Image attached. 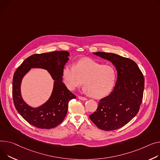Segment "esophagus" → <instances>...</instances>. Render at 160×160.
I'll return each instance as SVG.
<instances>
[{
    "label": "esophagus",
    "mask_w": 160,
    "mask_h": 160,
    "mask_svg": "<svg viewBox=\"0 0 160 160\" xmlns=\"http://www.w3.org/2000/svg\"><path fill=\"white\" fill-rule=\"evenodd\" d=\"M78 98L80 100H83V101H86V100H88L86 98L83 97H80V96H79V97H78Z\"/></svg>",
    "instance_id": "esophagus-1"
}]
</instances>
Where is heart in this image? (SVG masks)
<instances>
[{"label":"heart","mask_w":160,"mask_h":160,"mask_svg":"<svg viewBox=\"0 0 160 160\" xmlns=\"http://www.w3.org/2000/svg\"><path fill=\"white\" fill-rule=\"evenodd\" d=\"M62 77L68 89H76L83 82L85 92L93 98H102L112 91L117 74L112 66L85 58L76 62L73 66L63 68Z\"/></svg>","instance_id":"1"}]
</instances>
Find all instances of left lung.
Wrapping results in <instances>:
<instances>
[{
  "label": "left lung",
  "mask_w": 160,
  "mask_h": 160,
  "mask_svg": "<svg viewBox=\"0 0 160 160\" xmlns=\"http://www.w3.org/2000/svg\"><path fill=\"white\" fill-rule=\"evenodd\" d=\"M93 54L112 62L118 72L112 92L98 102V108L89 116L99 129L113 131L129 123L139 111L144 89V78L132 60L111 52Z\"/></svg>",
  "instance_id": "obj_1"
}]
</instances>
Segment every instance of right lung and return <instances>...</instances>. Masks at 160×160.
<instances>
[{"label":"right lung","mask_w":160,"mask_h":160,"mask_svg":"<svg viewBox=\"0 0 160 160\" xmlns=\"http://www.w3.org/2000/svg\"><path fill=\"white\" fill-rule=\"evenodd\" d=\"M69 56L67 51L35 54L27 58L14 73L12 93L15 107L24 120L37 128L49 129L58 125L67 114L69 102L76 98L62 82V70L69 59ZM31 68L48 70L54 80L50 97L37 108L29 106L21 94L22 79Z\"/></svg>","instance_id":"right-lung-1"}]
</instances>
